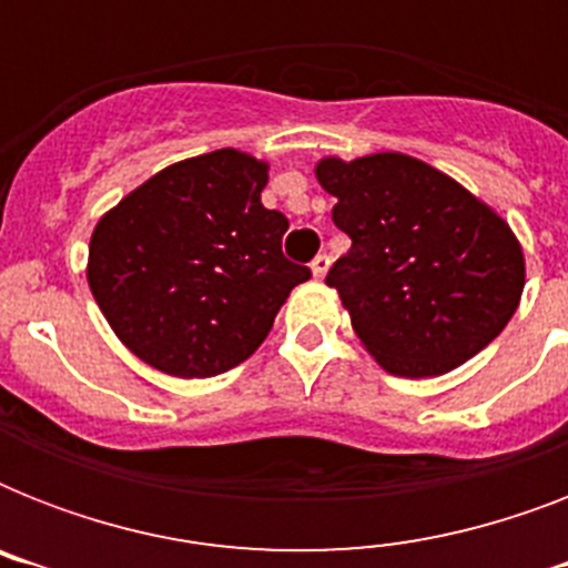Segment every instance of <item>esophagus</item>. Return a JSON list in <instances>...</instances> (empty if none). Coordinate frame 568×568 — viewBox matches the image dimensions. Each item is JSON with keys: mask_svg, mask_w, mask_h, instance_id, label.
<instances>
[{"mask_svg": "<svg viewBox=\"0 0 568 568\" xmlns=\"http://www.w3.org/2000/svg\"><path fill=\"white\" fill-rule=\"evenodd\" d=\"M310 267H312V276H315V280H324L329 271V256H324V253H321V256L312 258Z\"/></svg>", "mask_w": 568, "mask_h": 568, "instance_id": "esophagus-1", "label": "esophagus"}]
</instances>
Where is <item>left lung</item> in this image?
<instances>
[{
  "instance_id": "left-lung-1",
  "label": "left lung",
  "mask_w": 568,
  "mask_h": 568,
  "mask_svg": "<svg viewBox=\"0 0 568 568\" xmlns=\"http://www.w3.org/2000/svg\"><path fill=\"white\" fill-rule=\"evenodd\" d=\"M315 176L354 241L327 285L383 372L439 377L507 327L525 292V253L493 205L404 153L324 155Z\"/></svg>"
}]
</instances>
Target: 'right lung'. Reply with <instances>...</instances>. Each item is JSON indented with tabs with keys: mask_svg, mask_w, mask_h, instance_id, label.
<instances>
[{
	"mask_svg": "<svg viewBox=\"0 0 568 568\" xmlns=\"http://www.w3.org/2000/svg\"><path fill=\"white\" fill-rule=\"evenodd\" d=\"M271 164L214 150L164 168L93 226L88 285L114 336L155 372L214 377L244 363L310 267L283 256L262 205Z\"/></svg>",
	"mask_w": 568,
	"mask_h": 568,
	"instance_id": "right-lung-1",
	"label": "right lung"
}]
</instances>
